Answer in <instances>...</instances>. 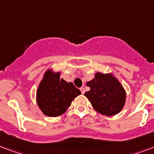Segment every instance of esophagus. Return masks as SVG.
<instances>
[{"instance_id":"1","label":"esophagus","mask_w":154,"mask_h":154,"mask_svg":"<svg viewBox=\"0 0 154 154\" xmlns=\"http://www.w3.org/2000/svg\"><path fill=\"white\" fill-rule=\"evenodd\" d=\"M80 90H81V92H82V94H85V88L84 87H82L81 89H80Z\"/></svg>"}]
</instances>
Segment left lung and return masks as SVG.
I'll return each instance as SVG.
<instances>
[{
  "instance_id": "left-lung-1",
  "label": "left lung",
  "mask_w": 154,
  "mask_h": 154,
  "mask_svg": "<svg viewBox=\"0 0 154 154\" xmlns=\"http://www.w3.org/2000/svg\"><path fill=\"white\" fill-rule=\"evenodd\" d=\"M90 90L85 94L97 112L105 116L117 114L124 108L126 92L112 72H97L86 83Z\"/></svg>"
}]
</instances>
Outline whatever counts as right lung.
<instances>
[{
  "label": "right lung",
  "instance_id": "add662e5",
  "mask_svg": "<svg viewBox=\"0 0 154 154\" xmlns=\"http://www.w3.org/2000/svg\"><path fill=\"white\" fill-rule=\"evenodd\" d=\"M60 72L47 69L37 89L36 100L43 113L49 117H58L66 112L75 97L82 94L72 82L60 78Z\"/></svg>",
  "mask_w": 154,
  "mask_h": 154
}]
</instances>
